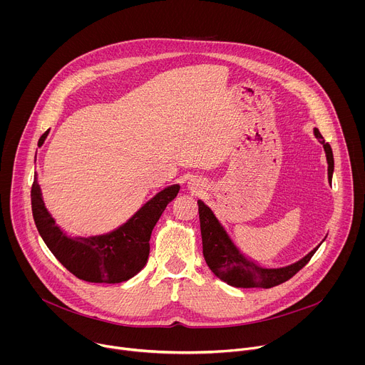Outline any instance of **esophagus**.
<instances>
[{
  "instance_id": "obj_1",
  "label": "esophagus",
  "mask_w": 365,
  "mask_h": 365,
  "mask_svg": "<svg viewBox=\"0 0 365 365\" xmlns=\"http://www.w3.org/2000/svg\"><path fill=\"white\" fill-rule=\"evenodd\" d=\"M203 182L202 180H199V179H196V178H192L189 182H187V189H190L192 192H199L200 189H203Z\"/></svg>"
}]
</instances>
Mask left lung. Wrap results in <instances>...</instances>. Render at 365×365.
Wrapping results in <instances>:
<instances>
[{"label": "left lung", "instance_id": "8db88e82", "mask_svg": "<svg viewBox=\"0 0 365 365\" xmlns=\"http://www.w3.org/2000/svg\"><path fill=\"white\" fill-rule=\"evenodd\" d=\"M317 140L324 145L327 162H328V182H332L334 175V154L328 143H325L322 134L318 128H314ZM199 221L202 234V247L206 264L210 266L212 273L227 284L241 289H270L273 286L282 284L293 277L300 269H303L309 259L321 247L317 245L297 262L282 266L270 267L263 266L257 259L247 255L232 240L224 224L215 215V212L203 200H197Z\"/></svg>", "mask_w": 365, "mask_h": 365}]
</instances>
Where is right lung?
<instances>
[{
  "mask_svg": "<svg viewBox=\"0 0 365 365\" xmlns=\"http://www.w3.org/2000/svg\"><path fill=\"white\" fill-rule=\"evenodd\" d=\"M48 131L40 140L43 145ZM180 185H170L155 193L120 227L86 237L65 232L47 211L41 189L34 175L31 211L40 237L59 262L78 279L91 283H121L143 270L150 254V237Z\"/></svg>",
  "mask_w": 365,
  "mask_h": 365,
  "instance_id": "1",
  "label": "right lung"
}]
</instances>
